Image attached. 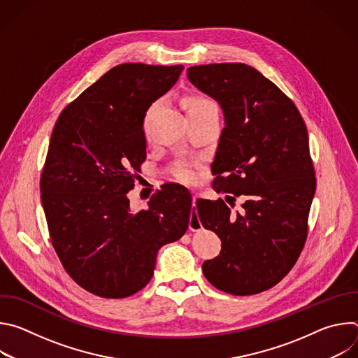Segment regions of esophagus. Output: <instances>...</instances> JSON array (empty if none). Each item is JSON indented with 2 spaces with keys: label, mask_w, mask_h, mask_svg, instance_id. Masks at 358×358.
Wrapping results in <instances>:
<instances>
[{
  "label": "esophagus",
  "mask_w": 358,
  "mask_h": 358,
  "mask_svg": "<svg viewBox=\"0 0 358 358\" xmlns=\"http://www.w3.org/2000/svg\"><path fill=\"white\" fill-rule=\"evenodd\" d=\"M199 198V195L198 194H192V203H194V207H195V203H196V199ZM202 228V225H201V221H199V217H198V214L196 213H192L191 214V218H189V229L191 231H199Z\"/></svg>",
  "instance_id": "esophagus-1"
}]
</instances>
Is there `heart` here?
Instances as JSON below:
<instances>
[{
    "mask_svg": "<svg viewBox=\"0 0 358 358\" xmlns=\"http://www.w3.org/2000/svg\"><path fill=\"white\" fill-rule=\"evenodd\" d=\"M157 105H159V101L150 108L147 115H150L152 110H155V108ZM185 108H187V113H189V112H203V110H218L215 101H213L211 99H208L206 96H199V94H192V96L187 97ZM171 176L180 182L192 184L198 178L196 166L191 164V163H177L171 170Z\"/></svg>",
    "mask_w": 358,
    "mask_h": 358,
    "instance_id": "b5f03b06",
    "label": "heart"
}]
</instances>
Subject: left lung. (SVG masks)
I'll return each mask as SVG.
<instances>
[{"mask_svg": "<svg viewBox=\"0 0 358 358\" xmlns=\"http://www.w3.org/2000/svg\"><path fill=\"white\" fill-rule=\"evenodd\" d=\"M187 72L225 116L213 187L245 198L241 214H231L221 198L196 201L202 227L222 241L202 272L225 293L257 294L289 273L308 238L316 191L308 129L292 99L249 65L211 64Z\"/></svg>", "mask_w": 358, "mask_h": 358, "instance_id": "8db88e82", "label": "left lung"}]
</instances>
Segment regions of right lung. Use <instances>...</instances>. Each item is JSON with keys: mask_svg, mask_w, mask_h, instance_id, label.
I'll return each instance as SVG.
<instances>
[{"mask_svg": "<svg viewBox=\"0 0 358 358\" xmlns=\"http://www.w3.org/2000/svg\"><path fill=\"white\" fill-rule=\"evenodd\" d=\"M182 69L117 65L71 101L52 130L39 182L49 238L68 275L96 296L141 290L159 249L188 228L192 196L182 185H164L138 213L127 198L145 160V112Z\"/></svg>", "mask_w": 358, "mask_h": 358, "instance_id": "obj_1", "label": "right lung"}]
</instances>
